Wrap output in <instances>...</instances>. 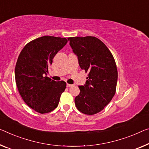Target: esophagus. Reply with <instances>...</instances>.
Here are the masks:
<instances>
[{
    "label": "esophagus",
    "instance_id": "esophagus-1",
    "mask_svg": "<svg viewBox=\"0 0 149 149\" xmlns=\"http://www.w3.org/2000/svg\"><path fill=\"white\" fill-rule=\"evenodd\" d=\"M67 86L68 88H69V87H71V86H72V84H67Z\"/></svg>",
    "mask_w": 149,
    "mask_h": 149
}]
</instances>
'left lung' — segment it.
Here are the masks:
<instances>
[{
    "mask_svg": "<svg viewBox=\"0 0 149 149\" xmlns=\"http://www.w3.org/2000/svg\"><path fill=\"white\" fill-rule=\"evenodd\" d=\"M77 54L80 67L88 72L87 81L79 86L80 93L74 98L77 109L93 115L103 110L116 93L118 72L111 52L95 36L68 38Z\"/></svg>",
    "mask_w": 149,
    "mask_h": 149,
    "instance_id": "8db88e82",
    "label": "left lung"
}]
</instances>
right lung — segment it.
<instances>
[{
	"instance_id": "right-lung-1",
	"label": "right lung",
	"mask_w": 149,
	"mask_h": 149,
	"mask_svg": "<svg viewBox=\"0 0 149 149\" xmlns=\"http://www.w3.org/2000/svg\"><path fill=\"white\" fill-rule=\"evenodd\" d=\"M66 38L44 36L29 42L18 57L15 81L23 100L41 114L50 113L58 106L65 91V81H54L45 74L52 59L67 43Z\"/></svg>"
}]
</instances>
